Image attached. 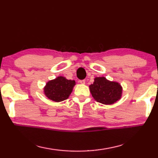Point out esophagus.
Instances as JSON below:
<instances>
[{"label":"esophagus","instance_id":"1","mask_svg":"<svg viewBox=\"0 0 158 158\" xmlns=\"http://www.w3.org/2000/svg\"><path fill=\"white\" fill-rule=\"evenodd\" d=\"M80 82H81V84L84 85V84H85V80H81V81H80Z\"/></svg>","mask_w":158,"mask_h":158}]
</instances>
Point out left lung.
Here are the masks:
<instances>
[{
    "mask_svg": "<svg viewBox=\"0 0 158 158\" xmlns=\"http://www.w3.org/2000/svg\"><path fill=\"white\" fill-rule=\"evenodd\" d=\"M90 92L95 100L105 105H111L119 100L122 87L117 82L109 81L105 77H95L89 85Z\"/></svg>",
    "mask_w": 158,
    "mask_h": 158,
    "instance_id": "1",
    "label": "left lung"
}]
</instances>
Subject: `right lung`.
Returning a JSON list of instances; mask_svg holds the SVG:
<instances>
[{
    "mask_svg": "<svg viewBox=\"0 0 158 158\" xmlns=\"http://www.w3.org/2000/svg\"><path fill=\"white\" fill-rule=\"evenodd\" d=\"M75 85V81L59 76L47 82L44 89V94L49 99L55 102L63 101L69 98Z\"/></svg>",
    "mask_w": 158,
    "mask_h": 158,
    "instance_id": "obj_1",
    "label": "right lung"
}]
</instances>
